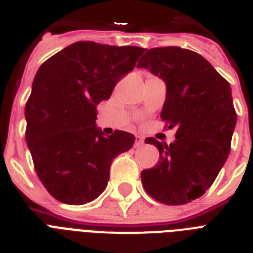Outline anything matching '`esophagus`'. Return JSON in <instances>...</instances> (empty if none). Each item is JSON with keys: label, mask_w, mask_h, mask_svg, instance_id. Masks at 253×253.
Instances as JSON below:
<instances>
[{"label": "esophagus", "mask_w": 253, "mask_h": 253, "mask_svg": "<svg viewBox=\"0 0 253 253\" xmlns=\"http://www.w3.org/2000/svg\"><path fill=\"white\" fill-rule=\"evenodd\" d=\"M143 144H144V140H143L142 136H135V143H134L135 148H138V147H142Z\"/></svg>", "instance_id": "1"}]
</instances>
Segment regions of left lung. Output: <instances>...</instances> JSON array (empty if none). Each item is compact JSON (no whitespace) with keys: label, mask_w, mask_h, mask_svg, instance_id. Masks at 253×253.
I'll return each instance as SVG.
<instances>
[{"label":"left lung","mask_w":253,"mask_h":253,"mask_svg":"<svg viewBox=\"0 0 253 253\" xmlns=\"http://www.w3.org/2000/svg\"><path fill=\"white\" fill-rule=\"evenodd\" d=\"M166 81L162 119L177 126L170 144L147 138L158 147V164L142 172L152 198L185 205L201 197L218 176L231 150L236 111L231 87L200 53L181 47L148 49L138 63Z\"/></svg>","instance_id":"left-lung-1"}]
</instances>
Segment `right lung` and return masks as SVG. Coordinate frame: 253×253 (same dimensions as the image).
<instances>
[{
  "mask_svg": "<svg viewBox=\"0 0 253 253\" xmlns=\"http://www.w3.org/2000/svg\"><path fill=\"white\" fill-rule=\"evenodd\" d=\"M144 48L76 42L39 67L26 103V142L39 180L53 198L84 205L105 190L110 166L135 136L95 126L97 105L109 99Z\"/></svg>",
  "mask_w": 253,
  "mask_h": 253,
  "instance_id": "add662e5",
  "label": "right lung"
}]
</instances>
